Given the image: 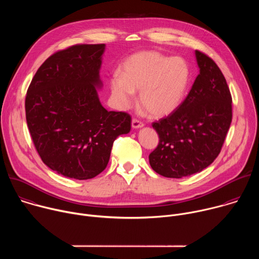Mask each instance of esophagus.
Instances as JSON below:
<instances>
[{"mask_svg":"<svg viewBox=\"0 0 259 259\" xmlns=\"http://www.w3.org/2000/svg\"><path fill=\"white\" fill-rule=\"evenodd\" d=\"M141 127H143V123L142 122H140L137 119H133L132 120V128L138 129V128H141Z\"/></svg>","mask_w":259,"mask_h":259,"instance_id":"1","label":"esophagus"}]
</instances>
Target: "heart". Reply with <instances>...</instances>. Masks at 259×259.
I'll return each instance as SVG.
<instances>
[{
  "mask_svg": "<svg viewBox=\"0 0 259 259\" xmlns=\"http://www.w3.org/2000/svg\"><path fill=\"white\" fill-rule=\"evenodd\" d=\"M191 80L187 60L170 57L157 51H140L129 56L121 65L120 75L109 79V89L119 109L129 108L135 91L142 106L154 117H164L181 104Z\"/></svg>",
  "mask_w": 259,
  "mask_h": 259,
  "instance_id": "obj_1",
  "label": "heart"
}]
</instances>
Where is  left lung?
<instances>
[{"instance_id":"obj_1","label":"left lung","mask_w":259,"mask_h":259,"mask_svg":"<svg viewBox=\"0 0 259 259\" xmlns=\"http://www.w3.org/2000/svg\"><path fill=\"white\" fill-rule=\"evenodd\" d=\"M200 72L181 104L153 123L159 135L149 159L158 174L181 178L201 172L219 155L232 123V96L217 64L196 50Z\"/></svg>"}]
</instances>
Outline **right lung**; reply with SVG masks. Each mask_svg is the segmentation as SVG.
Masks as SVG:
<instances>
[{
    "label": "right lung",
    "instance_id": "obj_1",
    "mask_svg": "<svg viewBox=\"0 0 259 259\" xmlns=\"http://www.w3.org/2000/svg\"><path fill=\"white\" fill-rule=\"evenodd\" d=\"M105 45H75L51 55L36 70L25 97L35 150L51 170L68 178L101 173L115 139L129 133L131 117L100 103Z\"/></svg>",
    "mask_w": 259,
    "mask_h": 259
}]
</instances>
